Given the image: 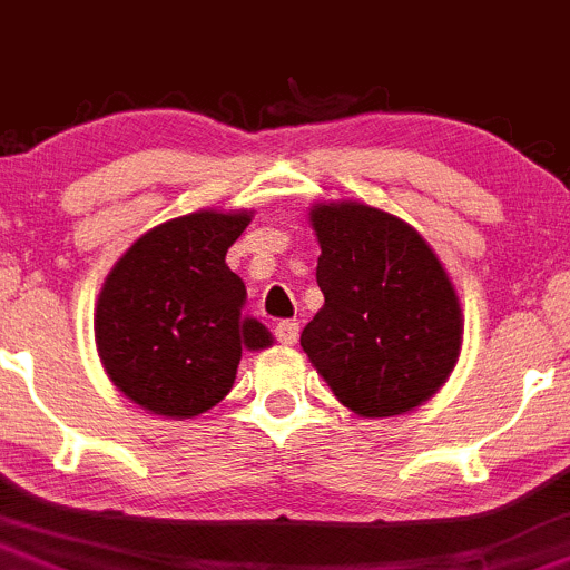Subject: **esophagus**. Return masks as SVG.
I'll list each match as a JSON object with an SVG mask.
<instances>
[{"instance_id": "34e87169", "label": "esophagus", "mask_w": 570, "mask_h": 570, "mask_svg": "<svg viewBox=\"0 0 570 570\" xmlns=\"http://www.w3.org/2000/svg\"><path fill=\"white\" fill-rule=\"evenodd\" d=\"M274 337H277L279 343L293 345L298 340V324L296 321H279V324L274 326Z\"/></svg>"}]
</instances>
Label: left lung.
Here are the masks:
<instances>
[{
    "label": "left lung",
    "instance_id": "1",
    "mask_svg": "<svg viewBox=\"0 0 570 570\" xmlns=\"http://www.w3.org/2000/svg\"><path fill=\"white\" fill-rule=\"evenodd\" d=\"M309 222L324 307L304 326V354L351 412L422 406L461 354V302L444 266L412 225L365 203H318Z\"/></svg>",
    "mask_w": 570,
    "mask_h": 570
}]
</instances>
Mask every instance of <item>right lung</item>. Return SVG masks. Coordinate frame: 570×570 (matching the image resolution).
I'll return each mask as SVG.
<instances>
[{
  "mask_svg": "<svg viewBox=\"0 0 570 570\" xmlns=\"http://www.w3.org/2000/svg\"><path fill=\"white\" fill-rule=\"evenodd\" d=\"M252 210H195L154 227L115 263L96 304V348L111 384L145 412L191 420L233 390L242 351L274 343L244 313L225 263Z\"/></svg>",
  "mask_w": 570,
  "mask_h": 570,
  "instance_id": "add662e5",
  "label": "right lung"
}]
</instances>
